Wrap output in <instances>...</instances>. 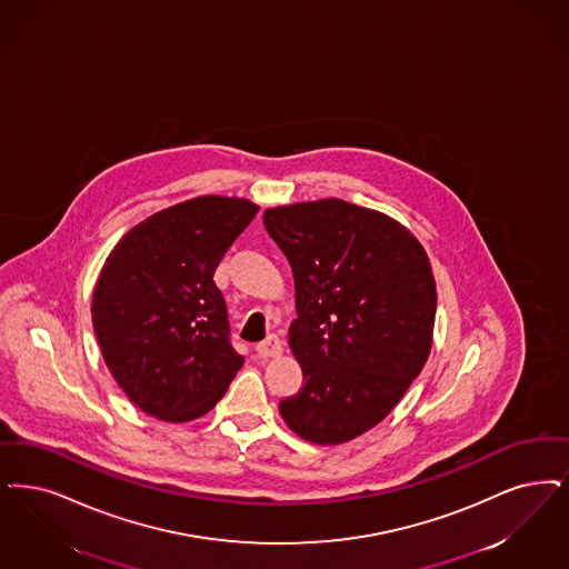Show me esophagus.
Wrapping results in <instances>:
<instances>
[{"instance_id":"obj_1","label":"esophagus","mask_w":569,"mask_h":569,"mask_svg":"<svg viewBox=\"0 0 569 569\" xmlns=\"http://www.w3.org/2000/svg\"><path fill=\"white\" fill-rule=\"evenodd\" d=\"M256 351L262 358H279L283 353V345H281V339L277 335H271L264 341L256 345Z\"/></svg>"}]
</instances>
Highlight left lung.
I'll list each match as a JSON object with an SVG mask.
<instances>
[{"mask_svg":"<svg viewBox=\"0 0 569 569\" xmlns=\"http://www.w3.org/2000/svg\"><path fill=\"white\" fill-rule=\"evenodd\" d=\"M296 283L290 347L305 386L279 402L290 430L341 445L383 421L432 349L428 253L386 213L321 199L264 211Z\"/></svg>","mask_w":569,"mask_h":569,"instance_id":"8db88e82","label":"left lung"}]
</instances>
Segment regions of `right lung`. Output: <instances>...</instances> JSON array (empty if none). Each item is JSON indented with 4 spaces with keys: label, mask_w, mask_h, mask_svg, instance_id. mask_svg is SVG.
Listing matches in <instances>:
<instances>
[{
    "label": "right lung",
    "mask_w": 569,
    "mask_h": 569,
    "mask_svg": "<svg viewBox=\"0 0 569 569\" xmlns=\"http://www.w3.org/2000/svg\"><path fill=\"white\" fill-rule=\"evenodd\" d=\"M256 213L246 199L197 197L139 222L108 256L92 328L116 383L143 412L192 421L243 366L213 273Z\"/></svg>",
    "instance_id": "obj_1"
}]
</instances>
